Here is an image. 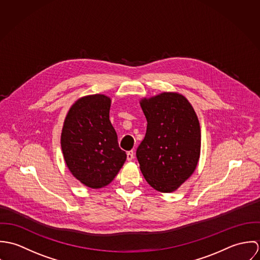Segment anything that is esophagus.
Here are the masks:
<instances>
[{"mask_svg": "<svg viewBox=\"0 0 260 260\" xmlns=\"http://www.w3.org/2000/svg\"><path fill=\"white\" fill-rule=\"evenodd\" d=\"M133 158H134V152H133V150L128 151V152H127V160H128V161H131Z\"/></svg>", "mask_w": 260, "mask_h": 260, "instance_id": "obj_1", "label": "esophagus"}]
</instances>
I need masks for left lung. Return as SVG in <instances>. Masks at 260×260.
<instances>
[{"mask_svg": "<svg viewBox=\"0 0 260 260\" xmlns=\"http://www.w3.org/2000/svg\"><path fill=\"white\" fill-rule=\"evenodd\" d=\"M147 130L136 151L149 185L163 193L175 191L196 169L201 147L197 115L185 97L164 92L140 101Z\"/></svg>", "mask_w": 260, "mask_h": 260, "instance_id": "1", "label": "left lung"}]
</instances>
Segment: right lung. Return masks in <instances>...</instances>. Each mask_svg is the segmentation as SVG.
Wrapping results in <instances>:
<instances>
[{
    "mask_svg": "<svg viewBox=\"0 0 260 260\" xmlns=\"http://www.w3.org/2000/svg\"><path fill=\"white\" fill-rule=\"evenodd\" d=\"M111 99L102 94L77 100L61 134L64 159L76 179L90 188L108 185L126 161L109 120Z\"/></svg>",
    "mask_w": 260,
    "mask_h": 260,
    "instance_id": "right-lung-1",
    "label": "right lung"
}]
</instances>
